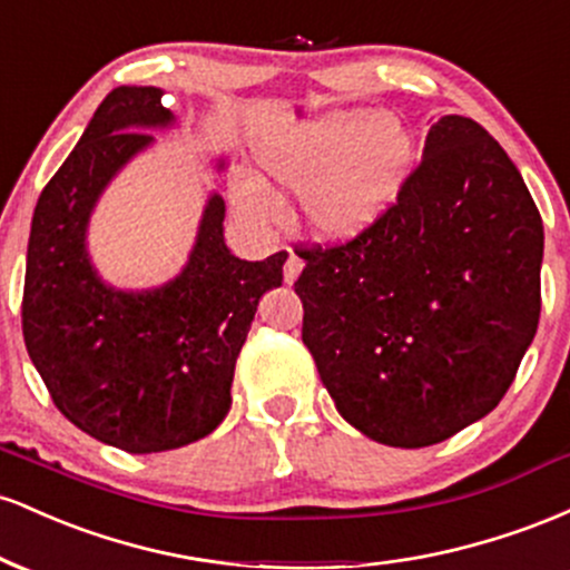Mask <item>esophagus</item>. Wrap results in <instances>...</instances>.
Returning a JSON list of instances; mask_svg holds the SVG:
<instances>
[{
  "mask_svg": "<svg viewBox=\"0 0 570 570\" xmlns=\"http://www.w3.org/2000/svg\"><path fill=\"white\" fill-rule=\"evenodd\" d=\"M303 267H305L303 259H299L297 254H289V259H286V265H284V281H286V284H294L299 273H303Z\"/></svg>",
  "mask_w": 570,
  "mask_h": 570,
  "instance_id": "1",
  "label": "esophagus"
}]
</instances>
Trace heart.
I'll list each match as a JSON object with an SVG mask.
<instances>
[{
  "label": "heart",
  "instance_id": "obj_1",
  "mask_svg": "<svg viewBox=\"0 0 570 570\" xmlns=\"http://www.w3.org/2000/svg\"><path fill=\"white\" fill-rule=\"evenodd\" d=\"M412 160V134L402 117L335 109L292 122L259 144L257 166L267 181L303 189V212L324 238H351L396 198ZM233 200L254 219H273L265 181L240 176Z\"/></svg>",
  "mask_w": 570,
  "mask_h": 570
}]
</instances>
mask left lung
Returning a JSON list of instances; mask_svg holds the SVG:
<instances>
[{"instance_id": "obj_1", "label": "left lung", "mask_w": 570, "mask_h": 570, "mask_svg": "<svg viewBox=\"0 0 570 570\" xmlns=\"http://www.w3.org/2000/svg\"><path fill=\"white\" fill-rule=\"evenodd\" d=\"M303 343L335 407L391 448L485 417L541 313L544 225L480 122L444 115L396 200L351 240L297 246Z\"/></svg>"}]
</instances>
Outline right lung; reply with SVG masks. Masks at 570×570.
<instances>
[{"label": "right lung", "mask_w": 570, "mask_h": 570, "mask_svg": "<svg viewBox=\"0 0 570 570\" xmlns=\"http://www.w3.org/2000/svg\"><path fill=\"white\" fill-rule=\"evenodd\" d=\"M171 122L160 88H115L39 195L26 252L23 340L50 399L85 434L136 455L185 448L225 421L235 358L289 257L230 254L214 193L174 281L120 292L98 278L85 248L98 195L155 141L147 128Z\"/></svg>", "instance_id": "1"}]
</instances>
